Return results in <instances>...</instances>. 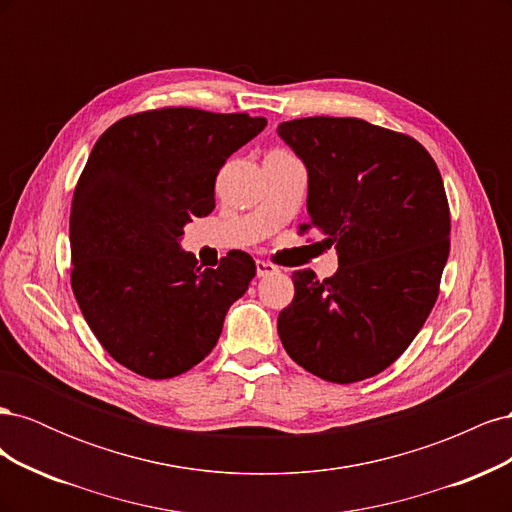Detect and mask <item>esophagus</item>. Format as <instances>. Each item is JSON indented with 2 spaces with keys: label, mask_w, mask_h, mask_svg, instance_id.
Segmentation results:
<instances>
[{
  "label": "esophagus",
  "mask_w": 512,
  "mask_h": 512,
  "mask_svg": "<svg viewBox=\"0 0 512 512\" xmlns=\"http://www.w3.org/2000/svg\"><path fill=\"white\" fill-rule=\"evenodd\" d=\"M273 273H277L275 265H271V262H267V260H256V275L258 277H267Z\"/></svg>",
  "instance_id": "34e87169"
}]
</instances>
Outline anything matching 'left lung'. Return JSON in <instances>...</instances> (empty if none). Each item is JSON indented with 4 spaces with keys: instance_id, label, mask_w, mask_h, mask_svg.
<instances>
[{
    "instance_id": "left-lung-1",
    "label": "left lung",
    "mask_w": 512,
    "mask_h": 512,
    "mask_svg": "<svg viewBox=\"0 0 512 512\" xmlns=\"http://www.w3.org/2000/svg\"><path fill=\"white\" fill-rule=\"evenodd\" d=\"M307 170V213L339 269L294 271V299L277 318L290 359L350 384L404 352L438 299L451 213L440 170L414 138L354 117L277 126Z\"/></svg>"
}]
</instances>
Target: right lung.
<instances>
[{"mask_svg":"<svg viewBox=\"0 0 512 512\" xmlns=\"http://www.w3.org/2000/svg\"><path fill=\"white\" fill-rule=\"evenodd\" d=\"M265 126L158 108L119 119L91 149L72 198V290L98 342L134 374L166 380L203 361L256 275L245 252L198 267L181 237L213 211L226 160Z\"/></svg>","mask_w":512,"mask_h":512,"instance_id":"right-lung-1","label":"right lung"}]
</instances>
